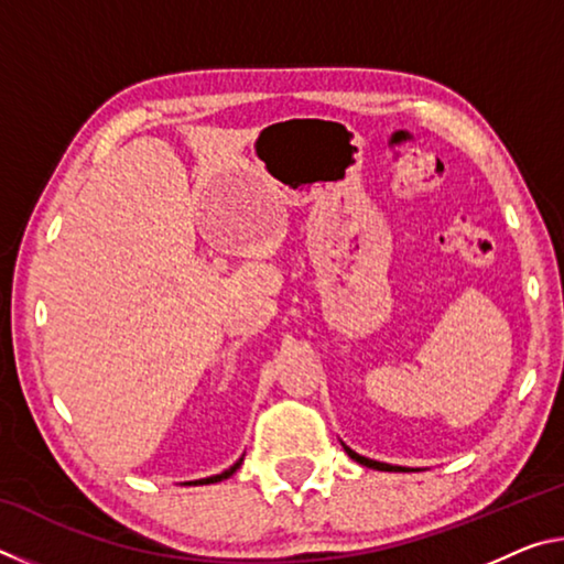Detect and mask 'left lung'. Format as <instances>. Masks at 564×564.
<instances>
[{"label":"left lung","mask_w":564,"mask_h":564,"mask_svg":"<svg viewBox=\"0 0 564 564\" xmlns=\"http://www.w3.org/2000/svg\"><path fill=\"white\" fill-rule=\"evenodd\" d=\"M343 451L348 453V457H352L358 465H366V467H373V470H383V473H410L413 467H403V465H390V463H380V460H370V457L366 455H358L356 451H350V447L346 443H340Z\"/></svg>","instance_id":"8db88e82"}]
</instances>
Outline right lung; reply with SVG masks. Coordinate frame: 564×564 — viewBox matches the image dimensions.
I'll list each match as a JSON object with an SVG mask.
<instances>
[{
    "mask_svg": "<svg viewBox=\"0 0 564 564\" xmlns=\"http://www.w3.org/2000/svg\"><path fill=\"white\" fill-rule=\"evenodd\" d=\"M241 463H243V457H238V460L228 467V470H224V473H218V475H212V477H202V480H191V482H184V485H212V482H221V480H226V477H231L238 467H241Z\"/></svg>",
    "mask_w": 564,
    "mask_h": 564,
    "instance_id": "obj_1",
    "label": "right lung"
}]
</instances>
